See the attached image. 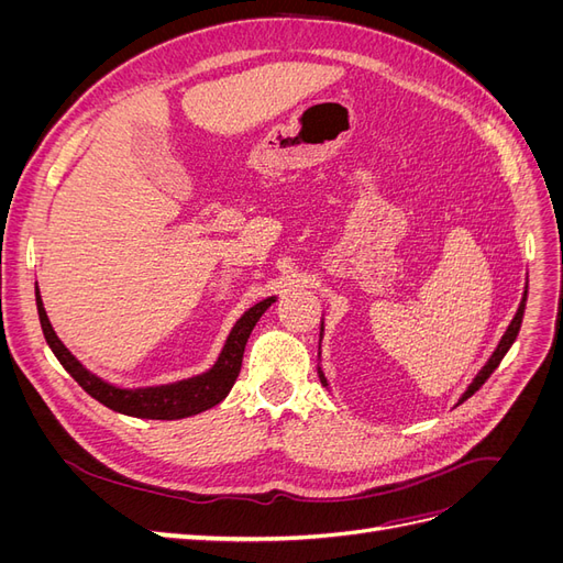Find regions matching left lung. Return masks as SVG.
<instances>
[{
  "label": "left lung",
  "mask_w": 563,
  "mask_h": 563,
  "mask_svg": "<svg viewBox=\"0 0 563 563\" xmlns=\"http://www.w3.org/2000/svg\"><path fill=\"white\" fill-rule=\"evenodd\" d=\"M526 296H528V282H526V288H523V296H521V302H519V308H517V314L512 317V321H509V327H507V331L503 333V338H500V343L496 345V350H493V354L488 356V362L482 366V371L476 373L474 376V380L467 385V389L463 391V395H460V399H457V404L455 406H460L463 401H467L476 389H479L486 380H488V376L493 371L498 368V364L503 362V356L507 354V350L515 345V340H517V335H519V329H521V319H523V310H526ZM321 338H323V314H321V331H319V356H321ZM317 373H319V380H321V385L329 389V378H327V373H323V368H321V364L317 366Z\"/></svg>",
  "instance_id": "left-lung-1"
}]
</instances>
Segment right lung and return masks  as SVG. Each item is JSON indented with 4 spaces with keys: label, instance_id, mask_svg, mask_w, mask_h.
<instances>
[{
    "label": "right lung",
    "instance_id": "1",
    "mask_svg": "<svg viewBox=\"0 0 563 563\" xmlns=\"http://www.w3.org/2000/svg\"><path fill=\"white\" fill-rule=\"evenodd\" d=\"M35 298H37V312H40V323H42L46 343L51 352L56 354L60 366L79 383V387L87 391V395H91L96 401L112 408V411L131 416V418H145V420L190 418V416L209 411V408L223 401L230 395V389L242 371L244 350L253 327L258 323V319L265 314L269 305L277 300V296H269L261 302H255L253 308H249L240 319H236L232 331L225 338L223 350H220L218 360L209 371L197 373L192 378L174 380V383L124 387V385L108 383L106 378L96 376L93 371L84 366L77 356L63 345V340L56 335L54 327H51L44 302H42L40 286H35Z\"/></svg>",
    "mask_w": 563,
    "mask_h": 563
}]
</instances>
